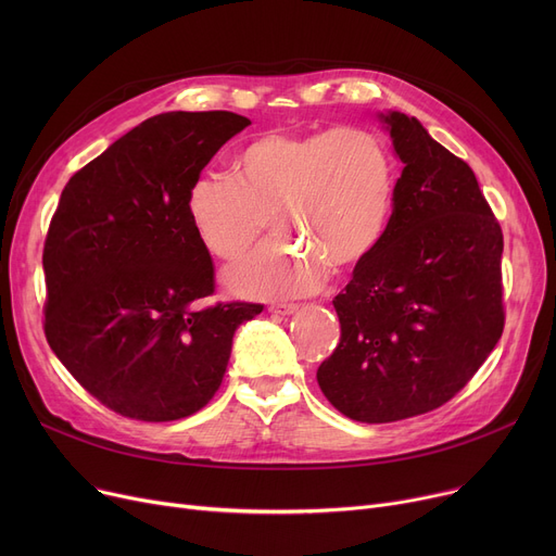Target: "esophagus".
Wrapping results in <instances>:
<instances>
[{
    "label": "esophagus",
    "mask_w": 556,
    "mask_h": 556,
    "mask_svg": "<svg viewBox=\"0 0 556 556\" xmlns=\"http://www.w3.org/2000/svg\"><path fill=\"white\" fill-rule=\"evenodd\" d=\"M298 308H300L298 304H270V306H268V311H270V313L281 315V317H286V315H293Z\"/></svg>",
    "instance_id": "1"
}]
</instances>
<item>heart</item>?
Segmentation results:
<instances>
[{
  "label": "heart",
  "instance_id": "heart-1",
  "mask_svg": "<svg viewBox=\"0 0 556 556\" xmlns=\"http://www.w3.org/2000/svg\"><path fill=\"white\" fill-rule=\"evenodd\" d=\"M394 160L371 130L266 132L231 157V180L200 175L187 216L202 248L225 263L254 254L268 218L300 245H273L227 283L243 298H295L327 270L352 275L381 245L394 204Z\"/></svg>",
  "mask_w": 556,
  "mask_h": 556
}]
</instances>
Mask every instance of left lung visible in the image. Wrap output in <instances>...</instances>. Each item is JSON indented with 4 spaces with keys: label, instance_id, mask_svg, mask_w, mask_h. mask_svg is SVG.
Here are the masks:
<instances>
[{
    "label": "left lung",
    "instance_id": "8db88e82",
    "mask_svg": "<svg viewBox=\"0 0 556 556\" xmlns=\"http://www.w3.org/2000/svg\"><path fill=\"white\" fill-rule=\"evenodd\" d=\"M403 164L386 237L333 306L340 344L319 390L344 417L388 424L434 410L503 336V229L476 173L415 116L378 112Z\"/></svg>",
    "mask_w": 556,
    "mask_h": 556
}]
</instances>
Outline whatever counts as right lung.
<instances>
[{
  "label": "right lung",
  "instance_id": "right-lung-1",
  "mask_svg": "<svg viewBox=\"0 0 556 556\" xmlns=\"http://www.w3.org/2000/svg\"><path fill=\"white\" fill-rule=\"evenodd\" d=\"M241 114L164 112L72 175L42 268L45 336L76 381L139 421L185 419L223 383L231 338L261 304L195 308L214 266L187 216V191Z\"/></svg>",
  "mask_w": 556,
  "mask_h": 556
}]
</instances>
